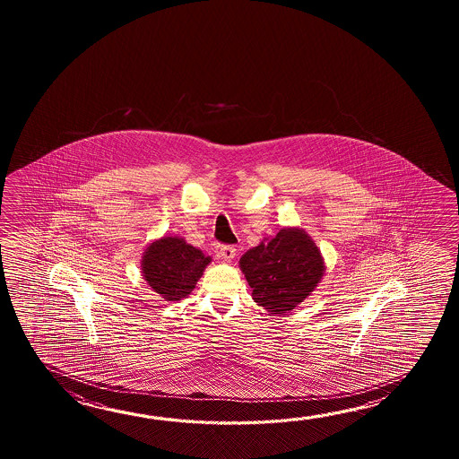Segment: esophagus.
<instances>
[{"label":"esophagus","instance_id":"obj_1","mask_svg":"<svg viewBox=\"0 0 459 459\" xmlns=\"http://www.w3.org/2000/svg\"><path fill=\"white\" fill-rule=\"evenodd\" d=\"M236 254H238V251H236L234 246H221L220 247V257L226 261V263H231L234 257H236Z\"/></svg>","mask_w":459,"mask_h":459}]
</instances>
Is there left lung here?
I'll return each instance as SVG.
<instances>
[{
    "label": "left lung",
    "mask_w": 459,
    "mask_h": 459,
    "mask_svg": "<svg viewBox=\"0 0 459 459\" xmlns=\"http://www.w3.org/2000/svg\"><path fill=\"white\" fill-rule=\"evenodd\" d=\"M253 289L254 302L273 313L290 312L316 289L325 273V259L312 236L289 226L264 238L239 259Z\"/></svg>",
    "instance_id": "obj_1"
}]
</instances>
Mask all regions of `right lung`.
I'll list each match as a JSON object with an SVG mask.
<instances>
[{
	"instance_id": "add662e5",
	"label": "right lung",
	"mask_w": 459,
	"mask_h": 459,
	"mask_svg": "<svg viewBox=\"0 0 459 459\" xmlns=\"http://www.w3.org/2000/svg\"><path fill=\"white\" fill-rule=\"evenodd\" d=\"M212 257L180 236H162L149 243L141 259L147 285L166 302H178L195 289Z\"/></svg>"
}]
</instances>
